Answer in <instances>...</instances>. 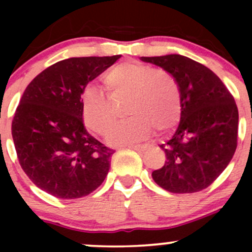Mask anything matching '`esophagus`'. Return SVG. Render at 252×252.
Masks as SVG:
<instances>
[{"instance_id": "34e87169", "label": "esophagus", "mask_w": 252, "mask_h": 252, "mask_svg": "<svg viewBox=\"0 0 252 252\" xmlns=\"http://www.w3.org/2000/svg\"><path fill=\"white\" fill-rule=\"evenodd\" d=\"M126 147L130 149L137 150V152H144V150H147V148H148L147 144H128Z\"/></svg>"}]
</instances>
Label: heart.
I'll return each mask as SVG.
<instances>
[{
    "instance_id": "obj_1",
    "label": "heart",
    "mask_w": 252,
    "mask_h": 252,
    "mask_svg": "<svg viewBox=\"0 0 252 252\" xmlns=\"http://www.w3.org/2000/svg\"><path fill=\"white\" fill-rule=\"evenodd\" d=\"M103 82L110 97H130L126 114L131 116L108 131L115 118L111 100L94 88L83 91L84 123L99 135L108 131L106 141L110 144L135 142L149 136L154 128L166 132L178 123L181 112L180 89L168 72L126 62L112 67Z\"/></svg>"
}]
</instances>
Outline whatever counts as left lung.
I'll use <instances>...</instances> for the list:
<instances>
[{"instance_id":"1","label":"left lung","mask_w":252,"mask_h":252,"mask_svg":"<svg viewBox=\"0 0 252 252\" xmlns=\"http://www.w3.org/2000/svg\"><path fill=\"white\" fill-rule=\"evenodd\" d=\"M175 79L181 94V117L175 134L160 148L162 168L152 173L170 193H194L210 186L230 163L237 148L238 109L216 73L180 54L141 57Z\"/></svg>"}]
</instances>
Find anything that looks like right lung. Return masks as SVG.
I'll list each match as a JSON object with an SVG mask.
<instances>
[{
	"mask_svg": "<svg viewBox=\"0 0 252 252\" xmlns=\"http://www.w3.org/2000/svg\"><path fill=\"white\" fill-rule=\"evenodd\" d=\"M121 56L70 58L30 83L11 123L21 168L43 192L59 199L82 198L102 185L115 150L85 129L82 94L89 82Z\"/></svg>",
	"mask_w": 252,
	"mask_h": 252,
	"instance_id": "1",
	"label": "right lung"
}]
</instances>
